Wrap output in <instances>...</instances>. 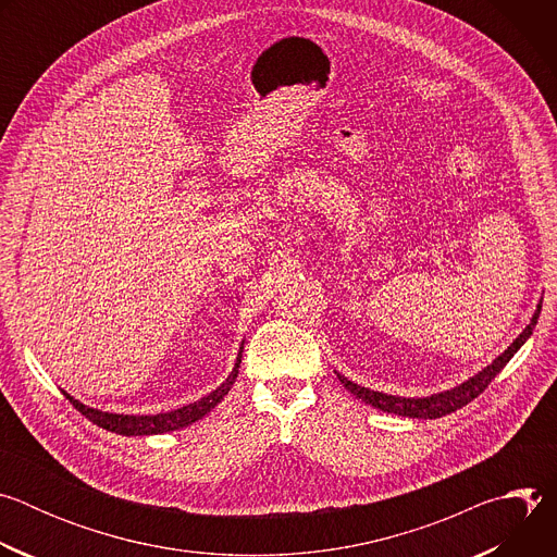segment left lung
<instances>
[{
	"mask_svg": "<svg viewBox=\"0 0 557 557\" xmlns=\"http://www.w3.org/2000/svg\"><path fill=\"white\" fill-rule=\"evenodd\" d=\"M542 304H537V310L533 312V320L531 324L516 337V342L500 355L496 357L487 368H483L479 374L469 376L465 383L432 394V396H421V399H406V396H392V394H383V392H374L370 387H361L352 381H348L344 374L337 372V379L344 383V387L355 394L357 399L366 401L368 406L387 412V414H399V417H410V419H441L445 414H451L456 410H460L462 406L471 404L475 396H479L492 381L494 376L509 363V359L520 350V346L531 337L535 324H537V317H540Z\"/></svg>",
	"mask_w": 557,
	"mask_h": 557,
	"instance_id": "obj_1",
	"label": "left lung"
}]
</instances>
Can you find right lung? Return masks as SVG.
I'll return each instance as SVG.
<instances>
[{"label":"right lung","mask_w":557,"mask_h":557,"mask_svg":"<svg viewBox=\"0 0 557 557\" xmlns=\"http://www.w3.org/2000/svg\"><path fill=\"white\" fill-rule=\"evenodd\" d=\"M245 348V346H243ZM243 348L240 352H237V359H235V366L231 370V374L224 379L222 385H218L213 392H209L207 396H202L200 401H194L189 406H183L178 410H172V412H163V414H149V417H140V414H114V412H101V410H95V408H88L84 404H78L74 396H70L67 392L65 399L82 412L88 421H92L95 425L108 430V432H116V434H123V436H147V434H165V432H174V430H181V428H187L191 423H196L198 419H202L205 414H209L224 396L228 394L231 385L235 383L237 379V370H240V363H243Z\"/></svg>","instance_id":"1"}]
</instances>
